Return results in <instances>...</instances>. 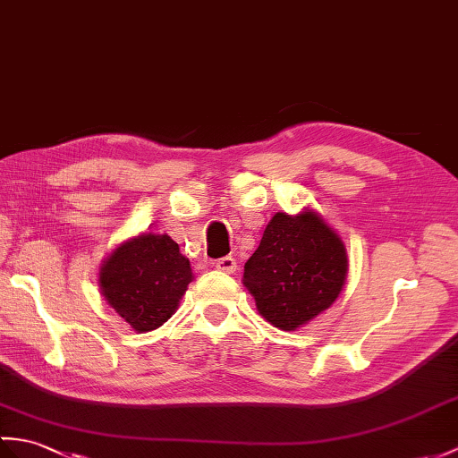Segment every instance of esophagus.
<instances>
[{"label":"esophagus","mask_w":458,"mask_h":458,"mask_svg":"<svg viewBox=\"0 0 458 458\" xmlns=\"http://www.w3.org/2000/svg\"><path fill=\"white\" fill-rule=\"evenodd\" d=\"M216 269L218 271H225V273H236L238 271V261L232 258V255H226V258H220V259H216Z\"/></svg>","instance_id":"obj_1"}]
</instances>
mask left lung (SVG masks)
<instances>
[{"label": "left lung", "mask_w": 458, "mask_h": 458, "mask_svg": "<svg viewBox=\"0 0 458 458\" xmlns=\"http://www.w3.org/2000/svg\"><path fill=\"white\" fill-rule=\"evenodd\" d=\"M345 273L344 242L316 212H277L243 267V284L265 320L291 332L334 304Z\"/></svg>", "instance_id": "8db88e82"}]
</instances>
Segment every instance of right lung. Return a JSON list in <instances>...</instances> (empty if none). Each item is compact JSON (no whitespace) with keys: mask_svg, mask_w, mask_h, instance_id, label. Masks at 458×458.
I'll use <instances>...</instances> for the list:
<instances>
[{"mask_svg":"<svg viewBox=\"0 0 458 458\" xmlns=\"http://www.w3.org/2000/svg\"><path fill=\"white\" fill-rule=\"evenodd\" d=\"M191 279L189 259L165 233H142L123 243L99 275L103 296L136 332L167 322Z\"/></svg>","mask_w":458,"mask_h":458,"instance_id":"1","label":"right lung"}]
</instances>
